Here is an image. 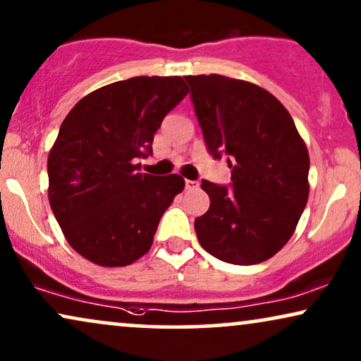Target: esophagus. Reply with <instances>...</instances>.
<instances>
[{
  "label": "esophagus",
  "instance_id": "34e87169",
  "mask_svg": "<svg viewBox=\"0 0 361 361\" xmlns=\"http://www.w3.org/2000/svg\"><path fill=\"white\" fill-rule=\"evenodd\" d=\"M185 186L186 190H196L198 188V181H193V180H185Z\"/></svg>",
  "mask_w": 361,
  "mask_h": 361
}]
</instances>
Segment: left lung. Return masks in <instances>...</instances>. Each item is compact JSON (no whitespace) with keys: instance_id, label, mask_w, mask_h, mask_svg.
I'll use <instances>...</instances> for the list:
<instances>
[{"instance_id":"obj_1","label":"left lung","mask_w":361,"mask_h":361,"mask_svg":"<svg viewBox=\"0 0 361 361\" xmlns=\"http://www.w3.org/2000/svg\"><path fill=\"white\" fill-rule=\"evenodd\" d=\"M214 158L228 154L231 188L204 180L209 208L195 220L214 258L257 264L295 233L308 202L310 157L293 118L270 91L223 75L185 76Z\"/></svg>"}]
</instances>
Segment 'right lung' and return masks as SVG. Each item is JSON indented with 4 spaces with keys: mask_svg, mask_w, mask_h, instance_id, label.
I'll use <instances>...</instances> for the list:
<instances>
[{
    "mask_svg": "<svg viewBox=\"0 0 361 361\" xmlns=\"http://www.w3.org/2000/svg\"><path fill=\"white\" fill-rule=\"evenodd\" d=\"M188 93L181 76H135L98 88L68 113L48 154V198L73 250L99 267L148 253L180 175L138 173L163 118Z\"/></svg>",
    "mask_w": 361,
    "mask_h": 361,
    "instance_id": "right-lung-1",
    "label": "right lung"
}]
</instances>
